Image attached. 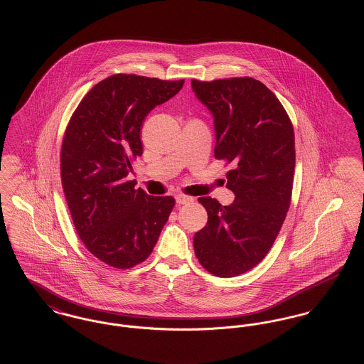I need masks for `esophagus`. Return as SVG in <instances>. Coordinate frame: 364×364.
<instances>
[{"instance_id": "1", "label": "esophagus", "mask_w": 364, "mask_h": 364, "mask_svg": "<svg viewBox=\"0 0 364 364\" xmlns=\"http://www.w3.org/2000/svg\"><path fill=\"white\" fill-rule=\"evenodd\" d=\"M175 200H176L178 204H189V203L193 201V198L189 197V196H186V194H176Z\"/></svg>"}]
</instances>
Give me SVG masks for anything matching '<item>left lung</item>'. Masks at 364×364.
Here are the masks:
<instances>
[{
    "label": "left lung",
    "instance_id": "obj_1",
    "mask_svg": "<svg viewBox=\"0 0 364 364\" xmlns=\"http://www.w3.org/2000/svg\"><path fill=\"white\" fill-rule=\"evenodd\" d=\"M213 116L215 159L231 164V205L200 197L208 222L193 238L208 272L230 278L257 266L272 247L290 207L296 164L294 132L279 100L253 77L191 80Z\"/></svg>",
    "mask_w": 364,
    "mask_h": 364
}]
</instances>
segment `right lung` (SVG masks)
I'll use <instances>...</instances> for the list:
<instances>
[{"instance_id":"right-lung-1","label":"right lung","mask_w":364,"mask_h":364,"mask_svg":"<svg viewBox=\"0 0 364 364\" xmlns=\"http://www.w3.org/2000/svg\"><path fill=\"white\" fill-rule=\"evenodd\" d=\"M185 80L134 74L108 77L82 98L63 136L60 173L77 235L98 260L132 268L149 257L175 205L129 181L142 154L141 127Z\"/></svg>"}]
</instances>
